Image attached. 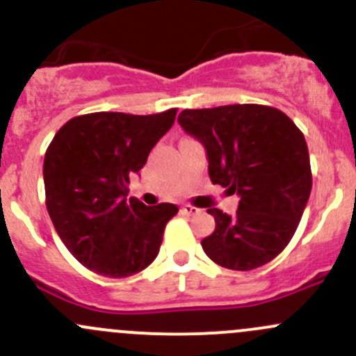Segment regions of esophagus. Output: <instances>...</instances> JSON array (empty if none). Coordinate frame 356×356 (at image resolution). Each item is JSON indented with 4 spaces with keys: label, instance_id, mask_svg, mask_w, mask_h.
Masks as SVG:
<instances>
[{
    "label": "esophagus",
    "instance_id": "1",
    "mask_svg": "<svg viewBox=\"0 0 356 356\" xmlns=\"http://www.w3.org/2000/svg\"><path fill=\"white\" fill-rule=\"evenodd\" d=\"M182 211H184L186 215H198L201 210L200 208L193 207V204H184V207H182Z\"/></svg>",
    "mask_w": 356,
    "mask_h": 356
}]
</instances>
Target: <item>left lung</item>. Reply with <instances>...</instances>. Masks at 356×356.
I'll use <instances>...</instances> for the list:
<instances>
[{
    "label": "left lung",
    "instance_id": "8db88e82",
    "mask_svg": "<svg viewBox=\"0 0 356 356\" xmlns=\"http://www.w3.org/2000/svg\"><path fill=\"white\" fill-rule=\"evenodd\" d=\"M179 124L203 143L213 184L238 193L234 215L210 208L215 231L201 241L220 267L253 270L274 260L296 232L312 191L305 136L267 105L182 110Z\"/></svg>",
    "mask_w": 356,
    "mask_h": 356
}]
</instances>
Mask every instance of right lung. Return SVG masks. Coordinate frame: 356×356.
Segmentation results:
<instances>
[{
  "mask_svg": "<svg viewBox=\"0 0 356 356\" xmlns=\"http://www.w3.org/2000/svg\"><path fill=\"white\" fill-rule=\"evenodd\" d=\"M177 108L153 115L96 111L70 118L44 155L46 208L67 250L89 270L129 277L156 258L172 203L129 198V177L174 125Z\"/></svg>",
  "mask_w": 356,
  "mask_h": 356,
  "instance_id": "1",
  "label": "right lung"
}]
</instances>
